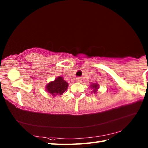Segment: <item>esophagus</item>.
Returning <instances> with one entry per match:
<instances>
[{
    "label": "esophagus",
    "instance_id": "1",
    "mask_svg": "<svg viewBox=\"0 0 148 148\" xmlns=\"http://www.w3.org/2000/svg\"><path fill=\"white\" fill-rule=\"evenodd\" d=\"M76 82H82V78H81V77H77V78H76Z\"/></svg>",
    "mask_w": 148,
    "mask_h": 148
}]
</instances>
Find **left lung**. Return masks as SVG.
<instances>
[{"mask_svg":"<svg viewBox=\"0 0 148 148\" xmlns=\"http://www.w3.org/2000/svg\"><path fill=\"white\" fill-rule=\"evenodd\" d=\"M91 87H92V89H94V91H93L94 92H96L97 89L99 88V86L97 84H93L91 85Z\"/></svg>","mask_w":148,"mask_h":148,"instance_id":"1","label":"left lung"}]
</instances>
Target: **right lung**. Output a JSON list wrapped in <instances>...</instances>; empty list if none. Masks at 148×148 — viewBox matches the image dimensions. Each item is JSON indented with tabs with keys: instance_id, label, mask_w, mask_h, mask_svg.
<instances>
[{
	"instance_id": "right-lung-1",
	"label": "right lung",
	"mask_w": 148,
	"mask_h": 148,
	"mask_svg": "<svg viewBox=\"0 0 148 148\" xmlns=\"http://www.w3.org/2000/svg\"><path fill=\"white\" fill-rule=\"evenodd\" d=\"M69 84L62 77H59L47 85V91L53 96L62 95L68 88Z\"/></svg>"
}]
</instances>
